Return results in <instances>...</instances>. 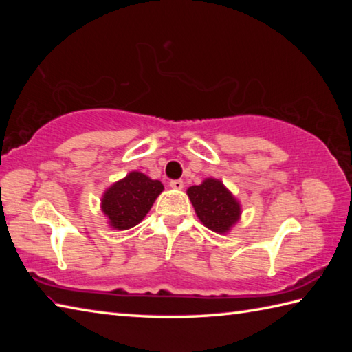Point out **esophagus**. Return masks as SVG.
I'll return each instance as SVG.
<instances>
[{
	"mask_svg": "<svg viewBox=\"0 0 352 352\" xmlns=\"http://www.w3.org/2000/svg\"><path fill=\"white\" fill-rule=\"evenodd\" d=\"M170 188H174V189H183V180H180V178H178V180H170Z\"/></svg>",
	"mask_w": 352,
	"mask_h": 352,
	"instance_id": "34e87169",
	"label": "esophagus"
}]
</instances>
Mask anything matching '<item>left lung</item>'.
Returning a JSON list of instances; mask_svg holds the SVG:
<instances>
[{"mask_svg":"<svg viewBox=\"0 0 352 352\" xmlns=\"http://www.w3.org/2000/svg\"><path fill=\"white\" fill-rule=\"evenodd\" d=\"M188 195L201 223L216 233H226L239 219L241 206L222 182L208 178L199 186H190Z\"/></svg>","mask_w":352,"mask_h":352,"instance_id":"obj_1","label":"left lung"}]
</instances>
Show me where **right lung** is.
<instances>
[{"instance_id": "add662e5", "label": "right lung", "mask_w": 352, "mask_h": 352, "mask_svg": "<svg viewBox=\"0 0 352 352\" xmlns=\"http://www.w3.org/2000/svg\"><path fill=\"white\" fill-rule=\"evenodd\" d=\"M162 190V182L151 180L141 172H130L124 180L107 189L102 211L113 228L129 230L146 217Z\"/></svg>"}]
</instances>
